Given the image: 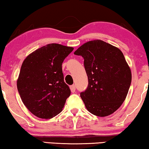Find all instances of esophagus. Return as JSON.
Masks as SVG:
<instances>
[{
	"mask_svg": "<svg viewBox=\"0 0 149 149\" xmlns=\"http://www.w3.org/2000/svg\"><path fill=\"white\" fill-rule=\"evenodd\" d=\"M70 90L72 91V93L75 92V89H76V87H75L74 85H70Z\"/></svg>",
	"mask_w": 149,
	"mask_h": 149,
	"instance_id": "1",
	"label": "esophagus"
}]
</instances>
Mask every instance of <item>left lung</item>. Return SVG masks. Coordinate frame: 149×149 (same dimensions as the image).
Returning <instances> with one entry per match:
<instances>
[{"mask_svg": "<svg viewBox=\"0 0 149 149\" xmlns=\"http://www.w3.org/2000/svg\"><path fill=\"white\" fill-rule=\"evenodd\" d=\"M74 54L82 56L88 77L86 90L80 93L89 113L106 117L125 100L132 73L121 51L101 40L85 42Z\"/></svg>", "mask_w": 149, "mask_h": 149, "instance_id": "left-lung-1", "label": "left lung"}]
</instances>
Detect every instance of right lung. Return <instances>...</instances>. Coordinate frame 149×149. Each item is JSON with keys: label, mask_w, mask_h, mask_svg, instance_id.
Listing matches in <instances>:
<instances>
[{"label": "right lung", "mask_w": 149, "mask_h": 149, "mask_svg": "<svg viewBox=\"0 0 149 149\" xmlns=\"http://www.w3.org/2000/svg\"><path fill=\"white\" fill-rule=\"evenodd\" d=\"M73 49L48 44L30 54L22 63L17 90L24 104L37 117L47 119L58 115L70 96L62 64Z\"/></svg>", "instance_id": "add662e5"}]
</instances>
